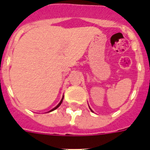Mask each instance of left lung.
I'll return each mask as SVG.
<instances>
[{
	"instance_id": "1",
	"label": "left lung",
	"mask_w": 150,
	"mask_h": 150,
	"mask_svg": "<svg viewBox=\"0 0 150 150\" xmlns=\"http://www.w3.org/2000/svg\"><path fill=\"white\" fill-rule=\"evenodd\" d=\"M90 110H91V109H90ZM91 111H93V110H91Z\"/></svg>"
}]
</instances>
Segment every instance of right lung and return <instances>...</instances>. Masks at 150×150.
Returning a JSON list of instances; mask_svg holds the SVG:
<instances>
[{
  "label": "right lung",
  "instance_id": "add662e5",
  "mask_svg": "<svg viewBox=\"0 0 150 150\" xmlns=\"http://www.w3.org/2000/svg\"><path fill=\"white\" fill-rule=\"evenodd\" d=\"M63 99H64V96H63V97H62V99H61V102L59 103L57 105L56 107H54V108H53V109H52V110H50V111H53V110H56V109H57V107H59V106H60V105H61V103H62V101H63Z\"/></svg>",
  "mask_w": 150,
  "mask_h": 150
}]
</instances>
